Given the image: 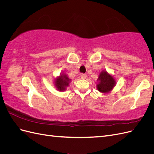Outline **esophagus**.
I'll return each instance as SVG.
<instances>
[{
	"label": "esophagus",
	"mask_w": 154,
	"mask_h": 154,
	"mask_svg": "<svg viewBox=\"0 0 154 154\" xmlns=\"http://www.w3.org/2000/svg\"><path fill=\"white\" fill-rule=\"evenodd\" d=\"M87 78V75L85 74H81V78L83 79V80H85V79H86Z\"/></svg>",
	"instance_id": "1"
}]
</instances>
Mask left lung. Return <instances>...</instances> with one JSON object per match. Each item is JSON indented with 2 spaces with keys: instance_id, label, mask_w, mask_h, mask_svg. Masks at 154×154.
I'll use <instances>...</instances> for the list:
<instances>
[{
  "instance_id": "left-lung-1",
  "label": "left lung",
  "mask_w": 154,
  "mask_h": 154,
  "mask_svg": "<svg viewBox=\"0 0 154 154\" xmlns=\"http://www.w3.org/2000/svg\"><path fill=\"white\" fill-rule=\"evenodd\" d=\"M97 90L101 93L110 92L116 84V82L113 76H112L106 71H102L97 80Z\"/></svg>"
}]
</instances>
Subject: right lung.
Masks as SVG:
<instances>
[{
	"label": "right lung",
	"mask_w": 154,
	"mask_h": 154,
	"mask_svg": "<svg viewBox=\"0 0 154 154\" xmlns=\"http://www.w3.org/2000/svg\"><path fill=\"white\" fill-rule=\"evenodd\" d=\"M71 82L67 74L62 72L60 76L56 78L54 80V85L57 89L60 92H63L66 90V88L69 86L70 82Z\"/></svg>",
	"instance_id": "obj_1"
}]
</instances>
